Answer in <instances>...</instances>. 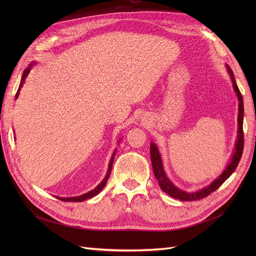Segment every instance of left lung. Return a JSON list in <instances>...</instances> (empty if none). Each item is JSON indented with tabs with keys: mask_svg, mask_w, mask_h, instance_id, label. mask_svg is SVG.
<instances>
[{
	"mask_svg": "<svg viewBox=\"0 0 256 256\" xmlns=\"http://www.w3.org/2000/svg\"><path fill=\"white\" fill-rule=\"evenodd\" d=\"M228 72L230 74L232 83H233V88L236 92V96L238 98V130H237V140L235 143V150L233 154H232V158L230 164L228 166L224 168V171L219 175V177H216L214 180H212L210 184H209L207 187H204L202 189H200L194 192H187L184 191L180 188H177L176 186L168 180V177L166 176V173L164 171V164H162V158L161 154L159 152V150L157 145L154 142H150V159H152V171L154 174V177L158 180V184L160 186L161 190L166 192V194L170 196H172L174 198L180 200H196L204 198L210 194L214 191L218 189L220 186L226 182L228 178L233 174V172L236 170L240 158H242V150H244V130H242V124H244V100L242 92H240L237 83L234 78V74L232 72V69L230 68L228 65H226Z\"/></svg>",
	"mask_w": 256,
	"mask_h": 256,
	"instance_id": "obj_1",
	"label": "left lung"
}]
</instances>
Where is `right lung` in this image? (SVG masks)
Returning a JSON list of instances; mask_svg holds the SVG:
<instances>
[{
  "mask_svg": "<svg viewBox=\"0 0 256 256\" xmlns=\"http://www.w3.org/2000/svg\"><path fill=\"white\" fill-rule=\"evenodd\" d=\"M34 64H35V62H33V63H30V64L28 65V67L26 69V70L23 72L22 78H21V81H20V85H19V88H18V90H17V94H16V99L18 98V96H19V92H20V90H21V88H22V86H23V84H24L26 78L28 76V74H30V69H32V67L34 66ZM115 152H116V150H114V152H113V154H112V157H111V159H110V162H109V168H108L106 175L104 176V178L102 180V182H100L95 189H92V190L88 191V193H84V194L79 196H72V198H60V196H56V198H58V200H64V202H83V200H88V198H92V196H97L98 193L104 189V187L106 186V184L108 180H109L110 174H111V170H112V166H113L114 157H115Z\"/></svg>",
  "mask_w": 256,
  "mask_h": 256,
  "instance_id": "right-lung-1",
  "label": "right lung"
}]
</instances>
